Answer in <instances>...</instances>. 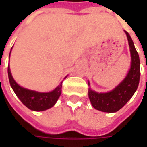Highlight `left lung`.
<instances>
[{
    "label": "left lung",
    "mask_w": 147,
    "mask_h": 147,
    "mask_svg": "<svg viewBox=\"0 0 147 147\" xmlns=\"http://www.w3.org/2000/svg\"><path fill=\"white\" fill-rule=\"evenodd\" d=\"M125 33L127 35L131 54V66L126 77L117 87L108 92L99 93L92 90L91 88L88 90V96L92 106L96 110L102 112L115 113L120 110L132 98L138 87L140 59L130 35L126 31ZM88 85L90 86L89 82Z\"/></svg>",
    "instance_id": "obj_1"
}]
</instances>
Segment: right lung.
<instances>
[{"label": "right lung", "mask_w": 147, "mask_h": 147, "mask_svg": "<svg viewBox=\"0 0 147 147\" xmlns=\"http://www.w3.org/2000/svg\"><path fill=\"white\" fill-rule=\"evenodd\" d=\"M8 77L10 86L14 92V93L18 96V98L20 99L21 102L26 107H28L29 110H33V111H44V110L51 108L56 103V101L58 100L59 96L61 94L63 81L59 83L58 87H56L51 92H39L37 91L29 90V89H27L20 86L14 81V78L12 77L9 65H8Z\"/></svg>", "instance_id": "obj_1"}]
</instances>
